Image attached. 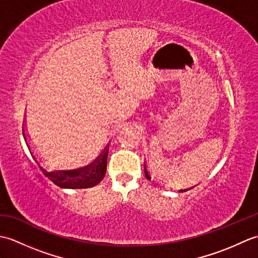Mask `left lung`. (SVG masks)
<instances>
[{"instance_id": "1", "label": "left lung", "mask_w": 258, "mask_h": 258, "mask_svg": "<svg viewBox=\"0 0 258 258\" xmlns=\"http://www.w3.org/2000/svg\"><path fill=\"white\" fill-rule=\"evenodd\" d=\"M144 172H145V176L147 177V179H151V175H150V173H149V171H147V168H146V165L144 164ZM183 191V189H180ZM185 190V189H184Z\"/></svg>"}]
</instances>
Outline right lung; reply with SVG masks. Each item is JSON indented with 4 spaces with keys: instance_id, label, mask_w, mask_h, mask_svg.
I'll return each mask as SVG.
<instances>
[{
    "instance_id": "1",
    "label": "right lung",
    "mask_w": 258,
    "mask_h": 258,
    "mask_svg": "<svg viewBox=\"0 0 258 258\" xmlns=\"http://www.w3.org/2000/svg\"><path fill=\"white\" fill-rule=\"evenodd\" d=\"M25 138V133L23 132ZM27 144V141H26ZM30 149V145L27 144ZM31 154L35 162L38 164L41 171L44 173L45 176L50 178L52 182L62 188H89L97 185L105 176L106 165H107V154H108V144L100 155L94 161L86 165H82L73 168L65 169H50L45 167L40 161L36 160L35 155L31 151Z\"/></svg>"
}]
</instances>
